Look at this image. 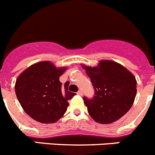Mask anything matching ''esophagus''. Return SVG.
<instances>
[{
    "label": "esophagus",
    "instance_id": "esophagus-1",
    "mask_svg": "<svg viewBox=\"0 0 155 155\" xmlns=\"http://www.w3.org/2000/svg\"><path fill=\"white\" fill-rule=\"evenodd\" d=\"M77 94L79 95V96H82V95H83L82 90H79V91H78V93H77Z\"/></svg>",
    "mask_w": 155,
    "mask_h": 155
}]
</instances>
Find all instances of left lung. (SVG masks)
Listing matches in <instances>:
<instances>
[{"instance_id": "1", "label": "left lung", "mask_w": 155, "mask_h": 155, "mask_svg": "<svg viewBox=\"0 0 155 155\" xmlns=\"http://www.w3.org/2000/svg\"><path fill=\"white\" fill-rule=\"evenodd\" d=\"M94 89L92 99H83L95 121L107 124L116 121L130 109L136 95L133 74L120 64L102 60L96 67L83 65Z\"/></svg>"}]
</instances>
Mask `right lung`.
Listing matches in <instances>:
<instances>
[{"instance_id":"1","label":"right lung","mask_w":155,"mask_h":155,"mask_svg":"<svg viewBox=\"0 0 155 155\" xmlns=\"http://www.w3.org/2000/svg\"><path fill=\"white\" fill-rule=\"evenodd\" d=\"M66 68H56L51 62H41L25 69L16 81L15 91L24 111L42 124L61 118L75 93L68 91L69 82L62 87L59 77Z\"/></svg>"}]
</instances>
